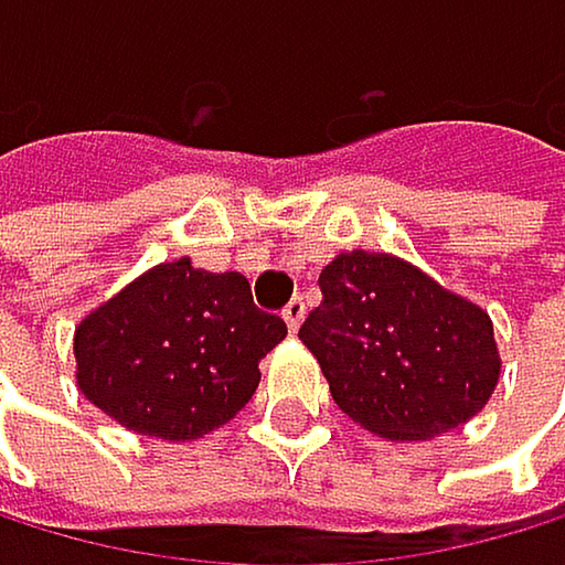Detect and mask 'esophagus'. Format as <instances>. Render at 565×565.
Returning a JSON list of instances; mask_svg holds the SVG:
<instances>
[{"label": "esophagus", "instance_id": "1", "mask_svg": "<svg viewBox=\"0 0 565 565\" xmlns=\"http://www.w3.org/2000/svg\"><path fill=\"white\" fill-rule=\"evenodd\" d=\"M305 298H295V301H288V308H285V321H288V329L291 332H298L301 329V321H305Z\"/></svg>", "mask_w": 565, "mask_h": 565}]
</instances>
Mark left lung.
Segmentation results:
<instances>
[{
	"mask_svg": "<svg viewBox=\"0 0 565 565\" xmlns=\"http://www.w3.org/2000/svg\"><path fill=\"white\" fill-rule=\"evenodd\" d=\"M298 339L359 427L427 440L471 420L498 383L491 318L390 254H339Z\"/></svg>",
	"mask_w": 565,
	"mask_h": 565,
	"instance_id": "1",
	"label": "left lung"
}]
</instances>
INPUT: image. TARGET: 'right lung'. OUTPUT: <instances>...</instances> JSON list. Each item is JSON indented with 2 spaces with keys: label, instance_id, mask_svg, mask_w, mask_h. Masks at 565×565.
I'll list each match as a JSON object with an SVG mask.
<instances>
[{
  "label": "right lung",
  "instance_id": "add662e5",
  "mask_svg": "<svg viewBox=\"0 0 565 565\" xmlns=\"http://www.w3.org/2000/svg\"><path fill=\"white\" fill-rule=\"evenodd\" d=\"M285 335V318L254 305L244 274H210L179 257L81 321L77 383L128 430L192 440L250 403L257 362Z\"/></svg>",
  "mask_w": 565,
  "mask_h": 565
}]
</instances>
